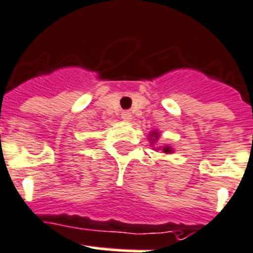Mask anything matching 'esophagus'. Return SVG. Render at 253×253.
Segmentation results:
<instances>
[{
    "instance_id": "34e87169",
    "label": "esophagus",
    "mask_w": 253,
    "mask_h": 253,
    "mask_svg": "<svg viewBox=\"0 0 253 253\" xmlns=\"http://www.w3.org/2000/svg\"><path fill=\"white\" fill-rule=\"evenodd\" d=\"M121 117H122V120L125 121V122H130L131 120H132V114H131L130 112H122V114H121Z\"/></svg>"
}]
</instances>
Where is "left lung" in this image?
Here are the masks:
<instances>
[{
    "instance_id": "left-lung-1",
    "label": "left lung",
    "mask_w": 253,
    "mask_h": 253,
    "mask_svg": "<svg viewBox=\"0 0 253 253\" xmlns=\"http://www.w3.org/2000/svg\"><path fill=\"white\" fill-rule=\"evenodd\" d=\"M160 139V132L159 130H152L151 132H149V136H148V140L151 141V145L153 147V149H155L156 152L157 151H161L164 155H171L174 152L173 147H170V145L165 144V145H161V147H155V144L157 143V140Z\"/></svg>"
}]
</instances>
